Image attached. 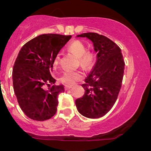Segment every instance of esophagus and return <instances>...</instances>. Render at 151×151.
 Masks as SVG:
<instances>
[{"label": "esophagus", "mask_w": 151, "mask_h": 151, "mask_svg": "<svg viewBox=\"0 0 151 151\" xmlns=\"http://www.w3.org/2000/svg\"><path fill=\"white\" fill-rule=\"evenodd\" d=\"M71 88H72V86H65V89L66 91H67V90L70 89Z\"/></svg>", "instance_id": "1"}]
</instances>
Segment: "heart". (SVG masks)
<instances>
[{
	"label": "heart",
	"instance_id": "obj_1",
	"mask_svg": "<svg viewBox=\"0 0 151 151\" xmlns=\"http://www.w3.org/2000/svg\"><path fill=\"white\" fill-rule=\"evenodd\" d=\"M68 50L74 56H75L81 65L84 67H89L93 62V55L89 52H86L85 45L80 41H74L68 46ZM60 60V55L58 54L53 60V66L57 67ZM83 78V74L79 71L76 72H67L63 74L60 80L66 85L72 86L77 81Z\"/></svg>",
	"mask_w": 151,
	"mask_h": 151
}]
</instances>
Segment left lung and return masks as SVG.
<instances>
[{"mask_svg": "<svg viewBox=\"0 0 151 151\" xmlns=\"http://www.w3.org/2000/svg\"><path fill=\"white\" fill-rule=\"evenodd\" d=\"M86 37L93 44L96 60L82 84L85 91L77 99V111L84 116L97 119L106 114L113 107L121 87L124 63L121 50L113 41L94 32L77 35Z\"/></svg>", "mask_w": 151, "mask_h": 151, "instance_id": "obj_1", "label": "left lung"}]
</instances>
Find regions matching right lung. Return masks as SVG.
I'll list each match as a JSON object with an SVG mask.
<instances>
[{"mask_svg": "<svg viewBox=\"0 0 151 151\" xmlns=\"http://www.w3.org/2000/svg\"><path fill=\"white\" fill-rule=\"evenodd\" d=\"M71 37L41 35L24 45L19 52L13 69V89L20 109L32 120L45 121L56 114L58 95L65 91V87L54 84L45 91L43 86L56 81L52 76L53 60Z\"/></svg>", "mask_w": 151, "mask_h": 151, "instance_id": "obj_1", "label": "right lung"}]
</instances>
